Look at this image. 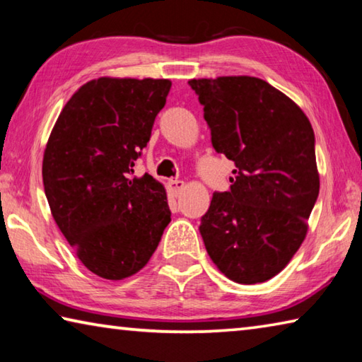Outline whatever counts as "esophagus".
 <instances>
[{"instance_id": "esophagus-1", "label": "esophagus", "mask_w": 362, "mask_h": 362, "mask_svg": "<svg viewBox=\"0 0 362 362\" xmlns=\"http://www.w3.org/2000/svg\"><path fill=\"white\" fill-rule=\"evenodd\" d=\"M168 188H169V192H170V194L173 196H179L182 192H183V188H185V183H183L182 180H177V179H170L169 182H168Z\"/></svg>"}]
</instances>
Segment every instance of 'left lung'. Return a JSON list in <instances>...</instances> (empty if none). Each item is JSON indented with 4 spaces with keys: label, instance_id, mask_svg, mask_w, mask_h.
Instances as JSON below:
<instances>
[{
    "label": "left lung",
    "instance_id": "1",
    "mask_svg": "<svg viewBox=\"0 0 362 362\" xmlns=\"http://www.w3.org/2000/svg\"><path fill=\"white\" fill-rule=\"evenodd\" d=\"M212 146L235 161L230 192L214 193L199 233L226 278L265 283L308 231L320 194L315 132L296 102L255 76L189 79Z\"/></svg>",
    "mask_w": 362,
    "mask_h": 362
}]
</instances>
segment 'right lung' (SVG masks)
Segmentation results:
<instances>
[{
    "mask_svg": "<svg viewBox=\"0 0 362 362\" xmlns=\"http://www.w3.org/2000/svg\"><path fill=\"white\" fill-rule=\"evenodd\" d=\"M170 86L93 79L66 102L46 144L42 183L52 217L83 265L103 279L140 272L170 222L163 183L148 174L131 179Z\"/></svg>",
    "mask_w": 362,
    "mask_h": 362,
    "instance_id": "1",
    "label": "right lung"
}]
</instances>
